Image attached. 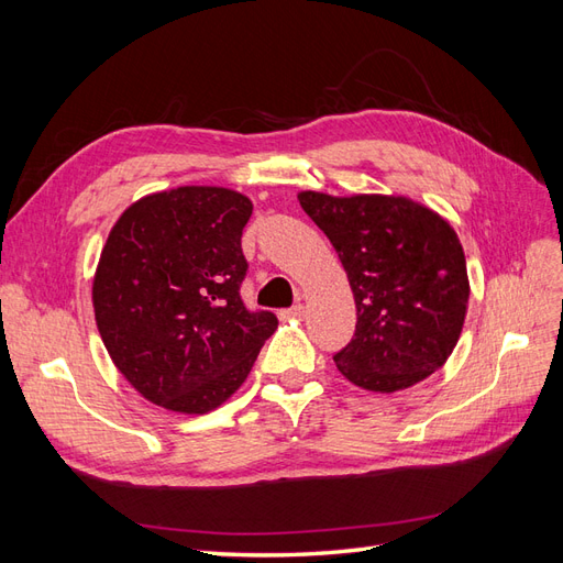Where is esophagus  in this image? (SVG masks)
<instances>
[{
	"instance_id": "obj_1",
	"label": "esophagus",
	"mask_w": 563,
	"mask_h": 563,
	"mask_svg": "<svg viewBox=\"0 0 563 563\" xmlns=\"http://www.w3.org/2000/svg\"><path fill=\"white\" fill-rule=\"evenodd\" d=\"M286 317H294V319H302L305 317V302L302 300H298L291 310H286L284 312Z\"/></svg>"
}]
</instances>
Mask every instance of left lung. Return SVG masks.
Here are the masks:
<instances>
[{"instance_id":"1","label":"left lung","mask_w":563,"mask_h":563,"mask_svg":"<svg viewBox=\"0 0 563 563\" xmlns=\"http://www.w3.org/2000/svg\"><path fill=\"white\" fill-rule=\"evenodd\" d=\"M298 201L331 240L356 302L354 338L333 356L338 371L389 395L444 366L470 298L455 230L432 209L395 195L308 190Z\"/></svg>"}]
</instances>
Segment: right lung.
I'll return each instance as SVG.
<instances>
[{
	"label": "right lung",
	"mask_w": 563,
	"mask_h": 563,
	"mask_svg": "<svg viewBox=\"0 0 563 563\" xmlns=\"http://www.w3.org/2000/svg\"><path fill=\"white\" fill-rule=\"evenodd\" d=\"M251 213V199L228 187L185 185L131 203L110 230L93 277L96 323L147 401L213 411L275 333L277 317L240 296Z\"/></svg>",
	"instance_id": "right-lung-1"
}]
</instances>
